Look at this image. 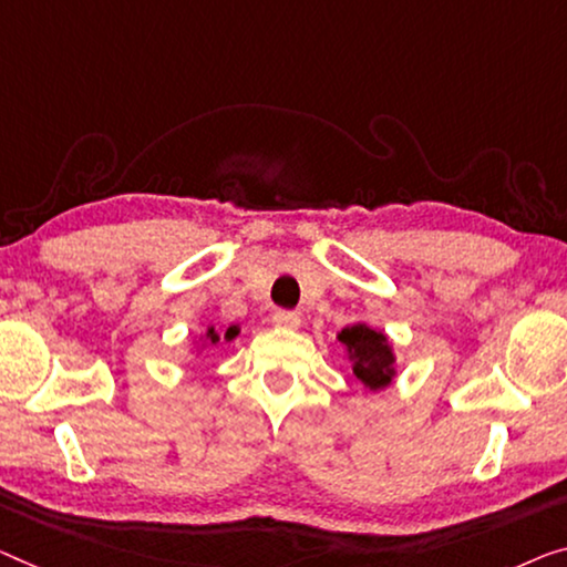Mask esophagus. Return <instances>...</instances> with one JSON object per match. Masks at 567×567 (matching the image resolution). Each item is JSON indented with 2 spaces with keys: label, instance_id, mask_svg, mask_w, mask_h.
<instances>
[{
  "label": "esophagus",
  "instance_id": "esophagus-1",
  "mask_svg": "<svg viewBox=\"0 0 567 567\" xmlns=\"http://www.w3.org/2000/svg\"><path fill=\"white\" fill-rule=\"evenodd\" d=\"M272 323L277 328H285V331H298L300 328V316L292 310H277L272 316Z\"/></svg>",
  "mask_w": 567,
  "mask_h": 567
}]
</instances>
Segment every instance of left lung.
Listing matches in <instances>:
<instances>
[{
	"mask_svg": "<svg viewBox=\"0 0 567 567\" xmlns=\"http://www.w3.org/2000/svg\"><path fill=\"white\" fill-rule=\"evenodd\" d=\"M346 359L351 361L353 377L364 384V390L377 394L390 386L396 379V353L390 336L371 328L364 320L346 326L338 333Z\"/></svg>",
	"mask_w": 567,
	"mask_h": 567,
	"instance_id": "left-lung-1",
	"label": "left lung"
}]
</instances>
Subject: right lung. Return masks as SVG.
<instances>
[{
	"label": "right lung",
	"mask_w": 567,
	"mask_h": 567,
	"mask_svg": "<svg viewBox=\"0 0 567 567\" xmlns=\"http://www.w3.org/2000/svg\"><path fill=\"white\" fill-rule=\"evenodd\" d=\"M239 333H241L239 326H229V328L206 326L196 338H193V343H190V357H200V353L206 351L208 346H216V343H221V341L231 343L234 338L239 336Z\"/></svg>",
	"instance_id": "1"
}]
</instances>
